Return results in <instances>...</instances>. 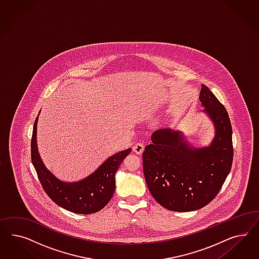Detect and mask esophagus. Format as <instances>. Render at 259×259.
Returning a JSON list of instances; mask_svg holds the SVG:
<instances>
[{"label": "esophagus", "instance_id": "34e87169", "mask_svg": "<svg viewBox=\"0 0 259 259\" xmlns=\"http://www.w3.org/2000/svg\"><path fill=\"white\" fill-rule=\"evenodd\" d=\"M143 150H144V145L141 142H138L134 145L133 151L138 155H141V153L143 152Z\"/></svg>", "mask_w": 259, "mask_h": 259}]
</instances>
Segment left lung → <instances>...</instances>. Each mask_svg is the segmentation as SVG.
Listing matches in <instances>:
<instances>
[{
  "instance_id": "left-lung-1",
  "label": "left lung",
  "mask_w": 259,
  "mask_h": 259,
  "mask_svg": "<svg viewBox=\"0 0 259 259\" xmlns=\"http://www.w3.org/2000/svg\"><path fill=\"white\" fill-rule=\"evenodd\" d=\"M199 101L215 130L209 146L193 147L181 131L165 128L153 133L152 144L142 154L151 195L174 212L196 211L210 203L232 168L233 131L227 111L204 84Z\"/></svg>"
}]
</instances>
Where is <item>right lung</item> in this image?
Masks as SVG:
<instances>
[{
  "instance_id": "1",
  "label": "right lung",
  "mask_w": 259,
  "mask_h": 259,
  "mask_svg": "<svg viewBox=\"0 0 259 259\" xmlns=\"http://www.w3.org/2000/svg\"><path fill=\"white\" fill-rule=\"evenodd\" d=\"M35 119L31 139V160L39 182L52 201L69 212L89 214L106 206L116 188L115 175L131 148L108 157L94 172L76 182H64L57 179L44 164L37 146V123Z\"/></svg>"
}]
</instances>
